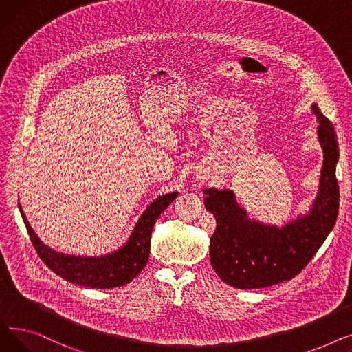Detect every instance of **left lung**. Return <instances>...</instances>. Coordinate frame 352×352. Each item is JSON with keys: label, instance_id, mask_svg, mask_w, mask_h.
<instances>
[{"label": "left lung", "instance_id": "left-lung-1", "mask_svg": "<svg viewBox=\"0 0 352 352\" xmlns=\"http://www.w3.org/2000/svg\"><path fill=\"white\" fill-rule=\"evenodd\" d=\"M312 113L318 121V138L324 151L318 195L307 215L283 228L251 221L230 190H204L206 208L214 214L217 228L210 238V260L224 283L239 289L265 288L292 280L317 254L334 228L340 188L336 177L338 142L334 126L317 104Z\"/></svg>", "mask_w": 352, "mask_h": 352}]
</instances>
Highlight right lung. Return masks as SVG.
<instances>
[{"label":"right lung","mask_w":352,"mask_h":352,"mask_svg":"<svg viewBox=\"0 0 352 352\" xmlns=\"http://www.w3.org/2000/svg\"><path fill=\"white\" fill-rule=\"evenodd\" d=\"M178 192L165 194L155 198L141 214L134 230L125 239V243L113 252L98 256L65 255L44 245L35 235L25 214L20 207L24 224L27 227L31 243L38 252L44 264L61 278L88 288L109 289L131 283L144 270L150 258L151 232L157 218L177 198Z\"/></svg>","instance_id":"1"}]
</instances>
